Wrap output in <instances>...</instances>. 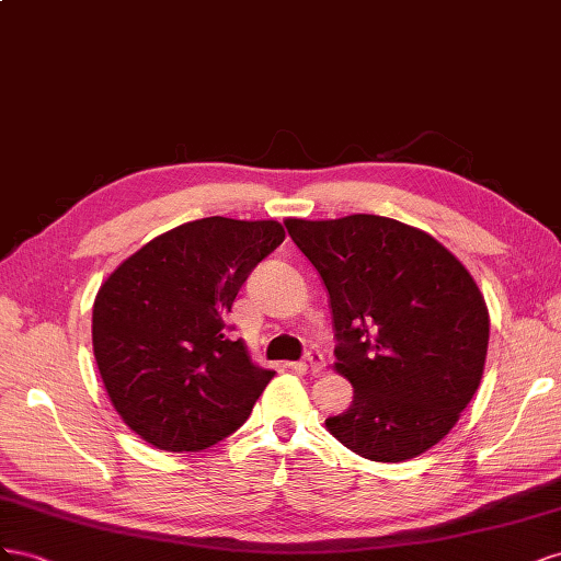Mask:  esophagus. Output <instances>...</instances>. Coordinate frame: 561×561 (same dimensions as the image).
Returning <instances> with one entry per match:
<instances>
[{
    "mask_svg": "<svg viewBox=\"0 0 561 561\" xmlns=\"http://www.w3.org/2000/svg\"><path fill=\"white\" fill-rule=\"evenodd\" d=\"M306 362H308V369H310V374H312V376H322V374H324V369H327V359H324L322 352L310 350L308 355H306Z\"/></svg>",
    "mask_w": 561,
    "mask_h": 561,
    "instance_id": "34e87169",
    "label": "esophagus"
}]
</instances>
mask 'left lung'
Returning a JSON list of instances; mask_svg holds the SVG:
<instances>
[{
    "label": "left lung",
    "mask_w": 561,
    "mask_h": 561,
    "mask_svg": "<svg viewBox=\"0 0 561 561\" xmlns=\"http://www.w3.org/2000/svg\"><path fill=\"white\" fill-rule=\"evenodd\" d=\"M284 226L327 286L333 366L355 388L327 430L378 462L425 454L449 435L484 374L489 310L477 282L435 237L386 216Z\"/></svg>",
    "instance_id": "8db88e82"
}]
</instances>
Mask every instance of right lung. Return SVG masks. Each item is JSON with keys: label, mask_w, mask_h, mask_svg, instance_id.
Masks as SVG:
<instances>
[{"label": "right lung", "mask_w": 561, "mask_h": 561, "mask_svg": "<svg viewBox=\"0 0 561 561\" xmlns=\"http://www.w3.org/2000/svg\"><path fill=\"white\" fill-rule=\"evenodd\" d=\"M277 220L211 216L154 237L101 284L93 355L112 407L162 451H202L242 425L275 371L230 341L226 314Z\"/></svg>", "instance_id": "obj_1"}]
</instances>
